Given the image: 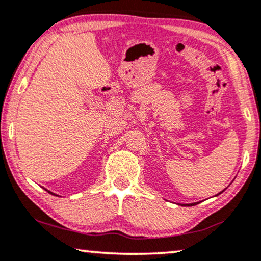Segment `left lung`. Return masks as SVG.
Instances as JSON below:
<instances>
[{"instance_id":"obj_1","label":"left lung","mask_w":261,"mask_h":261,"mask_svg":"<svg viewBox=\"0 0 261 261\" xmlns=\"http://www.w3.org/2000/svg\"><path fill=\"white\" fill-rule=\"evenodd\" d=\"M221 193V192H220ZM219 193V194H220ZM193 204H196V203H192V204H185V205H188V206H191V205H193Z\"/></svg>"}]
</instances>
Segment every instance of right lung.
Masks as SVG:
<instances>
[{"label":"right lung","instance_id":"add662e5","mask_svg":"<svg viewBox=\"0 0 261 261\" xmlns=\"http://www.w3.org/2000/svg\"><path fill=\"white\" fill-rule=\"evenodd\" d=\"M48 192H49V191H48Z\"/></svg>","mask_w":261,"mask_h":261}]
</instances>
